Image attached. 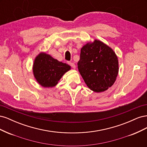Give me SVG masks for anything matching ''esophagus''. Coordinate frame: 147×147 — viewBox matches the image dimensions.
<instances>
[{
	"label": "esophagus",
	"instance_id": "obj_1",
	"mask_svg": "<svg viewBox=\"0 0 147 147\" xmlns=\"http://www.w3.org/2000/svg\"><path fill=\"white\" fill-rule=\"evenodd\" d=\"M67 63H68L69 65H70L71 67H72L73 69H75V64L74 63H72V62L69 61V62H67Z\"/></svg>",
	"mask_w": 147,
	"mask_h": 147
}]
</instances>
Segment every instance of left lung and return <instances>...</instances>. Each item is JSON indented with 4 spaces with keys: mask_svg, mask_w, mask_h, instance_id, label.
Here are the masks:
<instances>
[{
    "mask_svg": "<svg viewBox=\"0 0 147 147\" xmlns=\"http://www.w3.org/2000/svg\"><path fill=\"white\" fill-rule=\"evenodd\" d=\"M77 65L87 86L96 92L107 90L116 81L118 74L116 53L99 40L88 42L81 48Z\"/></svg>",
    "mask_w": 147,
    "mask_h": 147,
    "instance_id": "8db88e82",
    "label": "left lung"
}]
</instances>
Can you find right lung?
I'll return each instance as SVG.
<instances>
[{"mask_svg":"<svg viewBox=\"0 0 147 147\" xmlns=\"http://www.w3.org/2000/svg\"><path fill=\"white\" fill-rule=\"evenodd\" d=\"M70 69L69 65L53 58L45 52L40 53L35 57L32 67L34 78L43 88L55 87Z\"/></svg>","mask_w":147,"mask_h":147,"instance_id":"right-lung-1","label":"right lung"}]
</instances>
